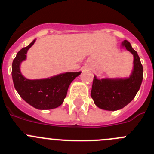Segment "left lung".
<instances>
[{"mask_svg": "<svg viewBox=\"0 0 154 154\" xmlns=\"http://www.w3.org/2000/svg\"><path fill=\"white\" fill-rule=\"evenodd\" d=\"M122 45L133 54L134 68L132 74L126 79H93L91 96L97 107L116 111L127 106L137 94L143 79V67L137 52L127 40Z\"/></svg>", "mask_w": 154, "mask_h": 154, "instance_id": "1", "label": "left lung"}]
</instances>
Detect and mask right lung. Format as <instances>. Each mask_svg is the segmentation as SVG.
I'll list each match as a JSON object with an SVG mask.
<instances>
[{"label":"right lung","mask_w":154,"mask_h":154,"mask_svg":"<svg viewBox=\"0 0 154 154\" xmlns=\"http://www.w3.org/2000/svg\"><path fill=\"white\" fill-rule=\"evenodd\" d=\"M35 41V39L18 51L12 62V77L14 86L19 95L32 106L38 109L57 108L64 101L69 85L81 72H67L41 80L25 78L21 74L19 66L26 59L27 51Z\"/></svg>","instance_id":"add662e5"}]
</instances>
